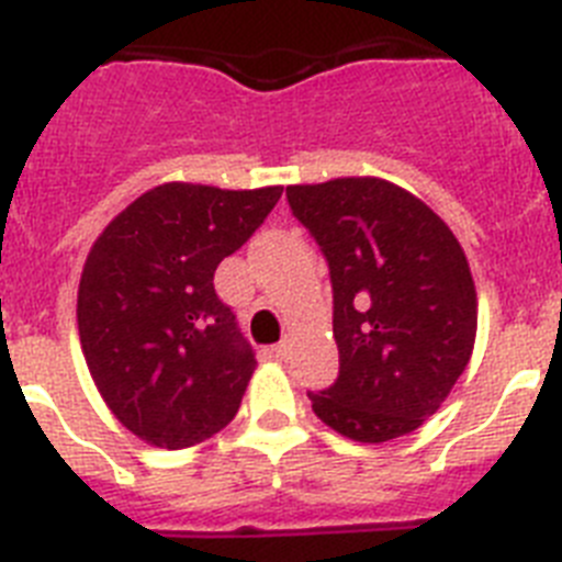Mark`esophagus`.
<instances>
[{
  "label": "esophagus",
  "mask_w": 562,
  "mask_h": 562,
  "mask_svg": "<svg viewBox=\"0 0 562 562\" xmlns=\"http://www.w3.org/2000/svg\"><path fill=\"white\" fill-rule=\"evenodd\" d=\"M290 349H292V340H290V337H284V340L272 346V357H278V360H284V357L290 355Z\"/></svg>",
  "instance_id": "esophagus-1"
}]
</instances>
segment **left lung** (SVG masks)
I'll return each instance as SVG.
<instances>
[{
  "label": "left lung",
  "mask_w": 562,
  "mask_h": 562,
  "mask_svg": "<svg viewBox=\"0 0 562 562\" xmlns=\"http://www.w3.org/2000/svg\"><path fill=\"white\" fill-rule=\"evenodd\" d=\"M331 278L340 371L312 411L355 441L416 430L448 400L475 342L479 301L464 250L414 193L376 177L286 188Z\"/></svg>",
  "instance_id": "8db88e82"
}]
</instances>
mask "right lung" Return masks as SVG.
Masks as SVG:
<instances>
[{
  "instance_id": "right-lung-1",
  "label": "right lung",
  "mask_w": 562,
  "mask_h": 562,
  "mask_svg": "<svg viewBox=\"0 0 562 562\" xmlns=\"http://www.w3.org/2000/svg\"><path fill=\"white\" fill-rule=\"evenodd\" d=\"M281 191L166 182L117 213L89 250L81 349L103 402L137 439L191 448L236 416L256 351L213 272L265 225Z\"/></svg>"
}]
</instances>
